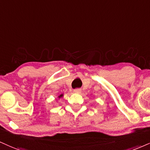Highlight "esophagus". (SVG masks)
Here are the masks:
<instances>
[{
	"label": "esophagus",
	"mask_w": 150,
	"mask_h": 150,
	"mask_svg": "<svg viewBox=\"0 0 150 150\" xmlns=\"http://www.w3.org/2000/svg\"><path fill=\"white\" fill-rule=\"evenodd\" d=\"M74 92H76V93H81V89H80V88H76V89L74 90Z\"/></svg>",
	"instance_id": "esophagus-1"
}]
</instances>
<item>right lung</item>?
I'll return each instance as SVG.
<instances>
[{
    "mask_svg": "<svg viewBox=\"0 0 150 150\" xmlns=\"http://www.w3.org/2000/svg\"><path fill=\"white\" fill-rule=\"evenodd\" d=\"M61 97H62V95H60V96H59V98H60Z\"/></svg>",
    "mask_w": 150,
    "mask_h": 150,
    "instance_id": "add662e5",
    "label": "right lung"
}]
</instances>
